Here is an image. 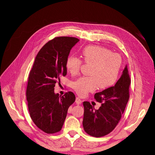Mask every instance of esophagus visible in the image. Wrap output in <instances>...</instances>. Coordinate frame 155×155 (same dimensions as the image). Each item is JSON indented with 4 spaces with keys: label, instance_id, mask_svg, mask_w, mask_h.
<instances>
[{
    "label": "esophagus",
    "instance_id": "1",
    "mask_svg": "<svg viewBox=\"0 0 155 155\" xmlns=\"http://www.w3.org/2000/svg\"><path fill=\"white\" fill-rule=\"evenodd\" d=\"M75 102H76V103H77V104H80L81 103V99H80V97H77L76 99H75Z\"/></svg>",
    "mask_w": 155,
    "mask_h": 155
}]
</instances>
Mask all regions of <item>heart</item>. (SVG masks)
Masks as SVG:
<instances>
[{
	"label": "heart",
	"instance_id": "heart-1",
	"mask_svg": "<svg viewBox=\"0 0 155 155\" xmlns=\"http://www.w3.org/2000/svg\"><path fill=\"white\" fill-rule=\"evenodd\" d=\"M83 61L91 64L89 74L82 77L72 83V88L80 96H85L94 91L97 87L106 89L116 82L122 64L121 56L104 47L88 46L81 52ZM82 61L74 55L67 58L65 67L67 71L73 75L77 74L82 65Z\"/></svg>",
	"mask_w": 155,
	"mask_h": 155
}]
</instances>
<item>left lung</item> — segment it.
Wrapping results in <instances>:
<instances>
[{
  "label": "left lung",
  "instance_id": "1",
  "mask_svg": "<svg viewBox=\"0 0 155 155\" xmlns=\"http://www.w3.org/2000/svg\"><path fill=\"white\" fill-rule=\"evenodd\" d=\"M131 79L127 65L114 87L95 93L96 101L101 103L98 109L84 101L83 126L85 132L94 137L105 136L113 130L122 117L129 100Z\"/></svg>",
  "mask_w": 155,
  "mask_h": 155
}]
</instances>
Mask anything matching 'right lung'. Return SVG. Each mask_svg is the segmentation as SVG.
Listing matches in <instances>:
<instances>
[{
    "label": "right lung",
    "instance_id": "right-lung-1",
    "mask_svg": "<svg viewBox=\"0 0 155 155\" xmlns=\"http://www.w3.org/2000/svg\"><path fill=\"white\" fill-rule=\"evenodd\" d=\"M79 41L74 37H56L44 45L35 58L28 80L26 96L30 117L40 130L48 134L62 129L69 106L75 100L72 91L54 93L60 77L67 75L66 59Z\"/></svg>",
    "mask_w": 155,
    "mask_h": 155
}]
</instances>
